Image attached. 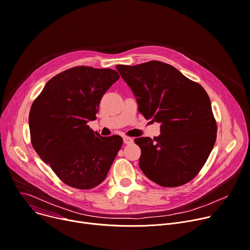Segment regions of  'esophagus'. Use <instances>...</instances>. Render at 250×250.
I'll return each instance as SVG.
<instances>
[{"label":"esophagus","mask_w":250,"mask_h":250,"mask_svg":"<svg viewBox=\"0 0 250 250\" xmlns=\"http://www.w3.org/2000/svg\"><path fill=\"white\" fill-rule=\"evenodd\" d=\"M123 142H124V144H126V145H130V144H132V143L134 142V140H133L131 137L125 136V137L123 138Z\"/></svg>","instance_id":"34e87169"}]
</instances>
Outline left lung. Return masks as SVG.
<instances>
[{
  "label": "left lung",
  "instance_id": "obj_1",
  "mask_svg": "<svg viewBox=\"0 0 250 250\" xmlns=\"http://www.w3.org/2000/svg\"><path fill=\"white\" fill-rule=\"evenodd\" d=\"M116 69L135 95L145 119L161 123L160 135L136 138L139 167L153 182L177 187L193 179L205 164L217 124L204 88L160 61Z\"/></svg>",
  "mask_w": 250,
  "mask_h": 250
}]
</instances>
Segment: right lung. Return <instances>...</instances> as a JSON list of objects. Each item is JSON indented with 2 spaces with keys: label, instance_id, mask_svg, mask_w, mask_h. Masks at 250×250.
Returning <instances> with one entry per match:
<instances>
[{
  "label": "right lung",
  "instance_id": "right-lung-1",
  "mask_svg": "<svg viewBox=\"0 0 250 250\" xmlns=\"http://www.w3.org/2000/svg\"><path fill=\"white\" fill-rule=\"evenodd\" d=\"M119 77L108 68L73 67L49 80L32 104L31 143L71 187L91 189L102 183L122 146L120 136L102 137L87 125L96 119L103 95Z\"/></svg>",
  "mask_w": 250,
  "mask_h": 250
}]
</instances>
